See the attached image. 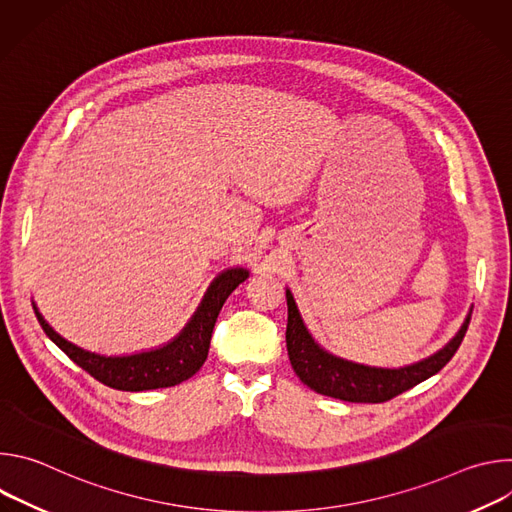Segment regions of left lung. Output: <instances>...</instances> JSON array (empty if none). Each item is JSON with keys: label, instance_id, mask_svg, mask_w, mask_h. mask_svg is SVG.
I'll return each instance as SVG.
<instances>
[{"label": "left lung", "instance_id": "left-lung-1", "mask_svg": "<svg viewBox=\"0 0 512 512\" xmlns=\"http://www.w3.org/2000/svg\"><path fill=\"white\" fill-rule=\"evenodd\" d=\"M285 298V342L291 367H294L300 381L308 385L312 391L350 403H383L423 383L435 373H440L460 348L472 316V310H468L460 330L437 352L417 362L405 364V367L387 369L371 367V364L354 362L328 352L324 346L316 342V338L308 330L294 300V294H291L289 289H285Z\"/></svg>", "mask_w": 512, "mask_h": 512}]
</instances>
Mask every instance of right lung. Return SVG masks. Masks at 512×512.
Returning a JSON list of instances; mask_svg holds the SVG:
<instances>
[{
  "label": "right lung",
  "mask_w": 512,
  "mask_h": 512,
  "mask_svg": "<svg viewBox=\"0 0 512 512\" xmlns=\"http://www.w3.org/2000/svg\"><path fill=\"white\" fill-rule=\"evenodd\" d=\"M247 277L249 269L245 267H229L221 271L210 281L202 302L180 330V334L158 348L123 356L91 352L68 342L44 320L36 302H32V306L46 336L99 383L119 391H150L180 385L200 371L208 356L210 336L218 312H221L223 304L239 287V283H243Z\"/></svg>",
  "instance_id": "right-lung-1"
}]
</instances>
